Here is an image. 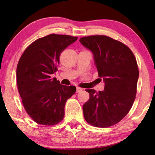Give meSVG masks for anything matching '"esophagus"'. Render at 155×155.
I'll return each instance as SVG.
<instances>
[{"label": "esophagus", "instance_id": "obj_1", "mask_svg": "<svg viewBox=\"0 0 155 155\" xmlns=\"http://www.w3.org/2000/svg\"><path fill=\"white\" fill-rule=\"evenodd\" d=\"M82 91H83V89H82V88H79V87H77V93H80V92H81Z\"/></svg>", "mask_w": 155, "mask_h": 155}]
</instances>
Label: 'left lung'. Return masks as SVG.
<instances>
[{
  "mask_svg": "<svg viewBox=\"0 0 155 155\" xmlns=\"http://www.w3.org/2000/svg\"><path fill=\"white\" fill-rule=\"evenodd\" d=\"M93 54L98 77L104 88L87 89L90 98L83 107L87 123L97 127L118 123L128 113L135 99L139 68L133 52L122 42L104 35L79 40Z\"/></svg>",
  "mask_w": 155,
  "mask_h": 155,
  "instance_id": "8db88e82",
  "label": "left lung"
}]
</instances>
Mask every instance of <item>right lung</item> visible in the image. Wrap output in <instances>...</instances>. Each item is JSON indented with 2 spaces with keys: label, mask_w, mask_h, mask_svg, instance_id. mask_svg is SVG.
<instances>
[{
  "label": "right lung",
  "mask_w": 155,
  "mask_h": 155,
  "mask_svg": "<svg viewBox=\"0 0 155 155\" xmlns=\"http://www.w3.org/2000/svg\"><path fill=\"white\" fill-rule=\"evenodd\" d=\"M68 35H49L37 39L23 52L16 68L18 93L27 113L36 123L54 125L63 119L64 105L76 92L55 77L61 52L77 40Z\"/></svg>",
  "instance_id": "obj_1"
}]
</instances>
